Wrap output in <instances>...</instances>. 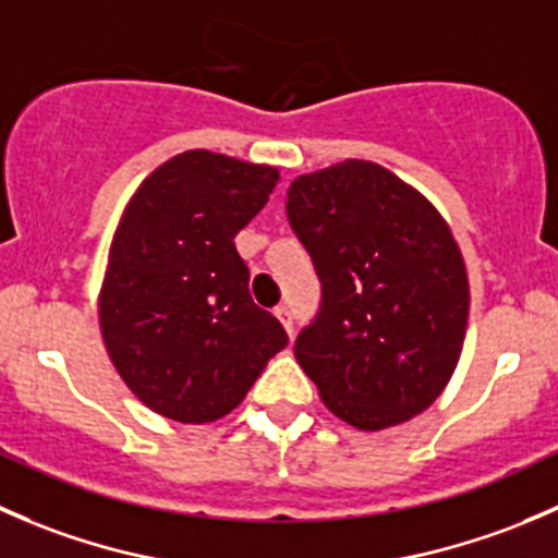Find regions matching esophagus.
<instances>
[{"label": "esophagus", "instance_id": "34e87169", "mask_svg": "<svg viewBox=\"0 0 558 558\" xmlns=\"http://www.w3.org/2000/svg\"><path fill=\"white\" fill-rule=\"evenodd\" d=\"M275 318L280 320V324H283V329L289 331H294V315H291V307L289 305H278L275 307Z\"/></svg>", "mask_w": 558, "mask_h": 558}]
</instances>
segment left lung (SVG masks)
<instances>
[{
	"instance_id": "left-lung-1",
	"label": "left lung",
	"mask_w": 558,
	"mask_h": 558,
	"mask_svg": "<svg viewBox=\"0 0 558 558\" xmlns=\"http://www.w3.org/2000/svg\"><path fill=\"white\" fill-rule=\"evenodd\" d=\"M289 223L320 280V307L294 353L337 418L402 424L451 380L470 283L451 227L424 194L375 161L300 174Z\"/></svg>"
}]
</instances>
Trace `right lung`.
Segmentation results:
<instances>
[{
  "mask_svg": "<svg viewBox=\"0 0 558 558\" xmlns=\"http://www.w3.org/2000/svg\"><path fill=\"white\" fill-rule=\"evenodd\" d=\"M278 178L275 167L185 150L143 180L118 221L99 291L102 340L123 384L165 418H223L289 345L251 300L234 247Z\"/></svg>",
  "mask_w": 558,
  "mask_h": 558,
  "instance_id": "right-lung-1",
  "label": "right lung"
}]
</instances>
